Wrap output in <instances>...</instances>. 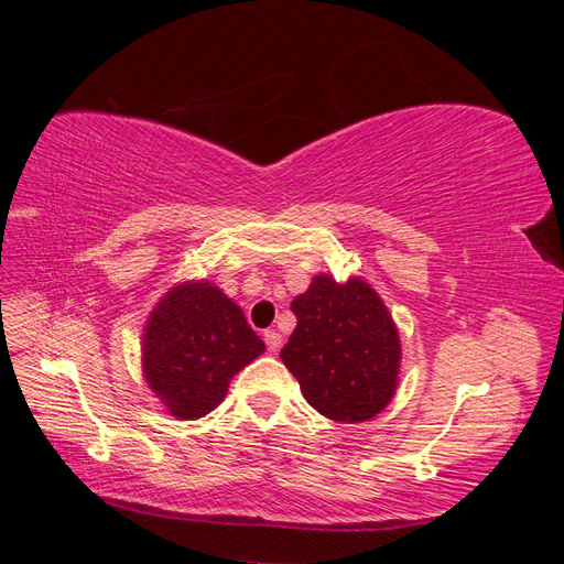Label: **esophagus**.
Returning a JSON list of instances; mask_svg holds the SVG:
<instances>
[{
  "label": "esophagus",
  "instance_id": "1",
  "mask_svg": "<svg viewBox=\"0 0 564 564\" xmlns=\"http://www.w3.org/2000/svg\"><path fill=\"white\" fill-rule=\"evenodd\" d=\"M263 340H265L268 350H270L272 355H275V352L280 350V346H282V334L275 332V329H268V332L263 334Z\"/></svg>",
  "mask_w": 564,
  "mask_h": 564
}]
</instances>
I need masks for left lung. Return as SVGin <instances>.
I'll return each instance as SVG.
<instances>
[{
    "label": "left lung",
    "mask_w": 564,
    "mask_h": 564,
    "mask_svg": "<svg viewBox=\"0 0 564 564\" xmlns=\"http://www.w3.org/2000/svg\"><path fill=\"white\" fill-rule=\"evenodd\" d=\"M296 329L280 357L303 398L340 423L369 421L395 398L402 344L383 299L362 278L327 272L292 301Z\"/></svg>",
    "instance_id": "obj_1"
}]
</instances>
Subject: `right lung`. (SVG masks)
Listing matches in <instances>:
<instances>
[{
  "instance_id": "right-lung-1",
  "label": "right lung",
  "mask_w": 564,
  "mask_h": 564,
  "mask_svg": "<svg viewBox=\"0 0 564 564\" xmlns=\"http://www.w3.org/2000/svg\"><path fill=\"white\" fill-rule=\"evenodd\" d=\"M265 344L240 305L214 282L174 284L148 315L141 369L169 416L195 421L226 400L228 386Z\"/></svg>"
}]
</instances>
